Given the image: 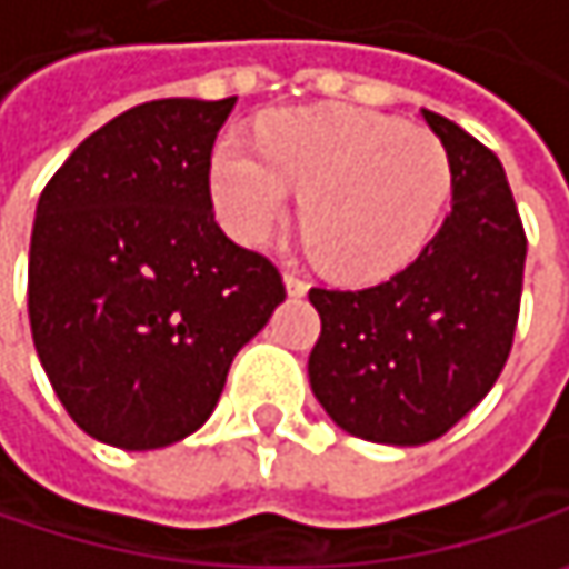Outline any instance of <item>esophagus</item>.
I'll return each mask as SVG.
<instances>
[{
  "mask_svg": "<svg viewBox=\"0 0 569 569\" xmlns=\"http://www.w3.org/2000/svg\"><path fill=\"white\" fill-rule=\"evenodd\" d=\"M283 280H286V289H289V296H306V292H309V283H306V277H299V273H296L292 267H286Z\"/></svg>",
  "mask_w": 569,
  "mask_h": 569,
  "instance_id": "esophagus-1",
  "label": "esophagus"
}]
</instances>
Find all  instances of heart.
Listing matches in <instances>:
<instances>
[{"label":"heart","mask_w":569,"mask_h":569,"mask_svg":"<svg viewBox=\"0 0 569 569\" xmlns=\"http://www.w3.org/2000/svg\"><path fill=\"white\" fill-rule=\"evenodd\" d=\"M211 188L233 237L260 243L283 221L289 188L316 260L348 283L403 270L433 237L452 191L433 132L358 107H299L267 117L257 146L221 136Z\"/></svg>","instance_id":"1"}]
</instances>
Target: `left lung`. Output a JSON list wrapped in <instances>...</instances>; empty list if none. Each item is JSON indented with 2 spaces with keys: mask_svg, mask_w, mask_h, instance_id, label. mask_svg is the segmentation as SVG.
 Returning <instances> with one entry per match:
<instances>
[{
  "mask_svg": "<svg viewBox=\"0 0 569 569\" xmlns=\"http://www.w3.org/2000/svg\"><path fill=\"white\" fill-rule=\"evenodd\" d=\"M452 166V208L420 257L368 289H309L322 332L309 385L351 437L420 446L498 381L518 326L528 237L489 146L423 110Z\"/></svg>",
  "mask_w": 569,
  "mask_h": 569,
  "instance_id": "left-lung-1",
  "label": "left lung"
}]
</instances>
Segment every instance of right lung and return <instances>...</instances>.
Returning a JSON list of instances; mask_svg holds the SVG:
<instances>
[{
	"instance_id": "right-lung-1",
	"label": "right lung",
	"mask_w": 569,
	"mask_h": 569,
	"mask_svg": "<svg viewBox=\"0 0 569 569\" xmlns=\"http://www.w3.org/2000/svg\"><path fill=\"white\" fill-rule=\"evenodd\" d=\"M233 100H149L90 132L38 198L28 319L83 433L159 449L214 410L233 355L286 299L277 263L214 221Z\"/></svg>"
}]
</instances>
